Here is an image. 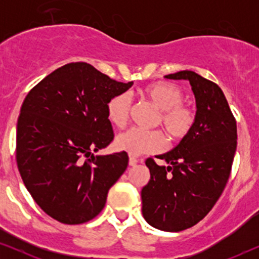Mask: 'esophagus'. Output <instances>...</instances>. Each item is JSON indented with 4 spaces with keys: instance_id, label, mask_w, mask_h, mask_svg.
Instances as JSON below:
<instances>
[{
    "instance_id": "obj_1",
    "label": "esophagus",
    "mask_w": 259,
    "mask_h": 259,
    "mask_svg": "<svg viewBox=\"0 0 259 259\" xmlns=\"http://www.w3.org/2000/svg\"><path fill=\"white\" fill-rule=\"evenodd\" d=\"M138 162H140L139 160H138V159L133 158V157H130V160H128V165L130 166H136Z\"/></svg>"
}]
</instances>
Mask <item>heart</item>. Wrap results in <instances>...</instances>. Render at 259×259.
<instances>
[{"instance_id":"1","label":"heart","mask_w":259,"mask_h":259,"mask_svg":"<svg viewBox=\"0 0 259 259\" xmlns=\"http://www.w3.org/2000/svg\"><path fill=\"white\" fill-rule=\"evenodd\" d=\"M143 94L160 109L161 122L166 133L173 140H183L189 136L196 122L193 109L183 105L184 93L175 84L168 82H155L146 86ZM131 99L126 93H119L109 99L106 105L107 119L116 127L125 126L130 115ZM118 150L131 155L154 153L165 147L164 136L159 131L130 128L118 134L115 138Z\"/></svg>"}]
</instances>
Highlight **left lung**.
Instances as JSON below:
<instances>
[{
  "label": "left lung",
  "instance_id": "1",
  "mask_svg": "<svg viewBox=\"0 0 259 259\" xmlns=\"http://www.w3.org/2000/svg\"><path fill=\"white\" fill-rule=\"evenodd\" d=\"M165 79L187 80L196 100V122L169 152L148 158L150 182L141 190L143 215L158 230L178 232L200 222L221 197L237 148V125L221 87L192 70Z\"/></svg>",
  "mask_w": 259,
  "mask_h": 259
}]
</instances>
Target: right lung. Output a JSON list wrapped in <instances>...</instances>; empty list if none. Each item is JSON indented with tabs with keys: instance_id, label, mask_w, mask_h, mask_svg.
I'll use <instances>...</instances> for the list:
<instances>
[{
	"instance_id": "1",
	"label": "right lung",
	"mask_w": 259,
	"mask_h": 259,
	"mask_svg": "<svg viewBox=\"0 0 259 259\" xmlns=\"http://www.w3.org/2000/svg\"><path fill=\"white\" fill-rule=\"evenodd\" d=\"M133 81L112 80L86 62L60 67L24 99L16 162L28 192L48 215L82 224L100 213L128 165L126 152L94 155L113 140L106 105Z\"/></svg>"
}]
</instances>
